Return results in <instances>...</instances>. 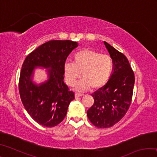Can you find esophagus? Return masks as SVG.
<instances>
[{
    "label": "esophagus",
    "mask_w": 157,
    "mask_h": 157,
    "mask_svg": "<svg viewBox=\"0 0 157 157\" xmlns=\"http://www.w3.org/2000/svg\"><path fill=\"white\" fill-rule=\"evenodd\" d=\"M83 94H78V93H75V98H79V97H82V96H83Z\"/></svg>",
    "instance_id": "34e87169"
}]
</instances>
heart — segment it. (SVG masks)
Listing matches in <instances>:
<instances>
[{
	"mask_svg": "<svg viewBox=\"0 0 157 157\" xmlns=\"http://www.w3.org/2000/svg\"><path fill=\"white\" fill-rule=\"evenodd\" d=\"M113 66V60L109 55L91 49L82 50L74 55L73 63L67 62L63 65L66 82L73 86L82 73L83 78L75 84L76 91H86L91 87L100 89L109 79Z\"/></svg>",
	"mask_w": 157,
	"mask_h": 157,
	"instance_id": "obj_1",
	"label": "heart"
}]
</instances>
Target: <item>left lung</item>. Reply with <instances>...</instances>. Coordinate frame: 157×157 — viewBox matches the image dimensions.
Returning a JSON list of instances; mask_svg holds the SVG:
<instances>
[{"instance_id":"left-lung-1","label":"left lung","mask_w":157,"mask_h":157,"mask_svg":"<svg viewBox=\"0 0 157 157\" xmlns=\"http://www.w3.org/2000/svg\"><path fill=\"white\" fill-rule=\"evenodd\" d=\"M113 60L111 77L102 88L92 94L94 104L87 111V116L98 128H107L120 121L131 104L134 74L128 59L123 53L104 41Z\"/></svg>"}]
</instances>
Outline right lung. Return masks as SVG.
I'll return each instance as SVG.
<instances>
[{
    "mask_svg": "<svg viewBox=\"0 0 157 157\" xmlns=\"http://www.w3.org/2000/svg\"><path fill=\"white\" fill-rule=\"evenodd\" d=\"M78 46L70 40H52L42 44L26 57L21 68L18 89L25 110L42 126L52 127L65 118L74 93L63 82V65L69 54ZM37 67L46 69L47 79L33 80Z\"/></svg>",
    "mask_w": 157,
    "mask_h": 157,
    "instance_id": "add662e5",
    "label": "right lung"
}]
</instances>
